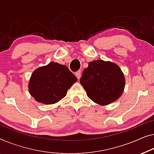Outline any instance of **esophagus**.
<instances>
[{
	"label": "esophagus",
	"instance_id": "esophagus-1",
	"mask_svg": "<svg viewBox=\"0 0 154 154\" xmlns=\"http://www.w3.org/2000/svg\"><path fill=\"white\" fill-rule=\"evenodd\" d=\"M75 76L77 77L78 79H79L81 77V70H78L77 72H75Z\"/></svg>",
	"mask_w": 154,
	"mask_h": 154
}]
</instances>
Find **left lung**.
I'll list each match as a JSON object with an SVG mask.
<instances>
[{"instance_id": "8db88e82", "label": "left lung", "mask_w": 154, "mask_h": 154, "mask_svg": "<svg viewBox=\"0 0 154 154\" xmlns=\"http://www.w3.org/2000/svg\"><path fill=\"white\" fill-rule=\"evenodd\" d=\"M86 95L100 105H107L120 98L125 88V77L119 66L103 60L88 63L80 79Z\"/></svg>"}]
</instances>
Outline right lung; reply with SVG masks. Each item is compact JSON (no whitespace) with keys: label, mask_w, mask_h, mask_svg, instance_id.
<instances>
[{"label":"right lung","mask_w":154,"mask_h":154,"mask_svg":"<svg viewBox=\"0 0 154 154\" xmlns=\"http://www.w3.org/2000/svg\"><path fill=\"white\" fill-rule=\"evenodd\" d=\"M77 81V78L66 66L50 62L33 71L29 80V91L37 102L51 105L63 98Z\"/></svg>","instance_id":"obj_1"}]
</instances>
